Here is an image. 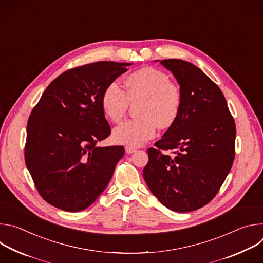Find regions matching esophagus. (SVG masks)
<instances>
[{"mask_svg": "<svg viewBox=\"0 0 263 263\" xmlns=\"http://www.w3.org/2000/svg\"><path fill=\"white\" fill-rule=\"evenodd\" d=\"M136 152V148L135 147H132V146H126V153L127 154H132Z\"/></svg>", "mask_w": 263, "mask_h": 263, "instance_id": "esophagus-1", "label": "esophagus"}]
</instances>
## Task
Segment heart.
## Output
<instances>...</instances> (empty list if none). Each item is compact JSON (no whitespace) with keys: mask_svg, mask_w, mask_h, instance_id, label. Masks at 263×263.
I'll return each mask as SVG.
<instances>
[{"mask_svg":"<svg viewBox=\"0 0 263 263\" xmlns=\"http://www.w3.org/2000/svg\"><path fill=\"white\" fill-rule=\"evenodd\" d=\"M125 85L126 91L118 81L107 84L101 98L102 109L111 122L119 123L129 104L140 102L136 110L138 119L122 123L112 134L118 143L140 146L155 136L157 125L167 128L175 123L182 104L181 91L167 73L151 66L130 73Z\"/></svg>","mask_w":263,"mask_h":263,"instance_id":"b5f03b06","label":"heart"}]
</instances>
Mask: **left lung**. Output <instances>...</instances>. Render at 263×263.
<instances>
[{
    "mask_svg": "<svg viewBox=\"0 0 263 263\" xmlns=\"http://www.w3.org/2000/svg\"><path fill=\"white\" fill-rule=\"evenodd\" d=\"M160 63L177 79L182 104L175 123L147 149L143 178L166 208L190 212L208 204L229 174L236 128L221 90L203 70L181 59Z\"/></svg>",
    "mask_w": 263,
    "mask_h": 263,
    "instance_id": "8db88e82",
    "label": "left lung"
}]
</instances>
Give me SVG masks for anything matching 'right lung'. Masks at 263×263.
<instances>
[{
    "label": "right lung",
    "mask_w": 263,
    "mask_h": 263,
    "mask_svg": "<svg viewBox=\"0 0 263 263\" xmlns=\"http://www.w3.org/2000/svg\"><path fill=\"white\" fill-rule=\"evenodd\" d=\"M132 63L99 61L68 69L45 90L27 124L25 161L42 198L68 212L89 207L124 156L97 146L111 133L102 93Z\"/></svg>",
    "instance_id": "right-lung-1"
}]
</instances>
